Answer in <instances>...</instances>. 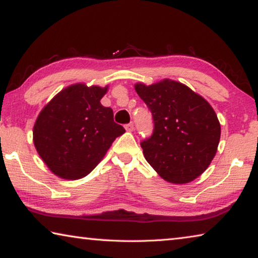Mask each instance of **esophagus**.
<instances>
[{
    "mask_svg": "<svg viewBox=\"0 0 258 258\" xmlns=\"http://www.w3.org/2000/svg\"><path fill=\"white\" fill-rule=\"evenodd\" d=\"M125 130H126V131H128V132H132V131L134 130V124L132 123V121H131V123H128V124H126V125H125Z\"/></svg>",
    "mask_w": 258,
    "mask_h": 258,
    "instance_id": "1",
    "label": "esophagus"
}]
</instances>
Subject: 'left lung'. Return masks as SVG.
Wrapping results in <instances>:
<instances>
[{"mask_svg": "<svg viewBox=\"0 0 258 258\" xmlns=\"http://www.w3.org/2000/svg\"><path fill=\"white\" fill-rule=\"evenodd\" d=\"M135 91L154 120L151 137L141 142L151 167L172 183H187L203 174L216 154L220 121L206 100L181 83L164 80Z\"/></svg>", "mask_w": 258, "mask_h": 258, "instance_id": "1", "label": "left lung"}]
</instances>
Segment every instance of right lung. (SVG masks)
<instances>
[{
    "label": "right lung",
    "mask_w": 258,
    "mask_h": 258,
    "mask_svg": "<svg viewBox=\"0 0 258 258\" xmlns=\"http://www.w3.org/2000/svg\"><path fill=\"white\" fill-rule=\"evenodd\" d=\"M107 87L75 84L43 108L34 125V145L55 175L77 180L93 171L125 128L100 100Z\"/></svg>",
    "instance_id": "obj_1"
}]
</instances>
